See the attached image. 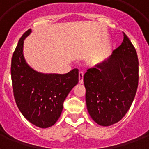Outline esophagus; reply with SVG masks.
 <instances>
[{"label": "esophagus", "mask_w": 149, "mask_h": 149, "mask_svg": "<svg viewBox=\"0 0 149 149\" xmlns=\"http://www.w3.org/2000/svg\"><path fill=\"white\" fill-rule=\"evenodd\" d=\"M79 84H84V72H79Z\"/></svg>", "instance_id": "1"}]
</instances>
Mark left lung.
I'll list each match as a JSON object with an SVG mask.
<instances>
[{
  "mask_svg": "<svg viewBox=\"0 0 149 149\" xmlns=\"http://www.w3.org/2000/svg\"><path fill=\"white\" fill-rule=\"evenodd\" d=\"M139 77L136 50L124 33L121 45L113 54L84 76L86 107L92 119L102 126L121 120L134 100Z\"/></svg>",
  "mask_w": 149,
  "mask_h": 149,
  "instance_id": "8db88e82",
  "label": "left lung"
}]
</instances>
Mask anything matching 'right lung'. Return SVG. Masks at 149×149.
Instances as JSON below:
<instances>
[{"label": "right lung", "mask_w": 149, "mask_h": 149, "mask_svg": "<svg viewBox=\"0 0 149 149\" xmlns=\"http://www.w3.org/2000/svg\"><path fill=\"white\" fill-rule=\"evenodd\" d=\"M23 34L11 58L13 92L17 107L29 122L47 128L58 120L63 102L79 81V70L65 74H44L32 70L23 56L24 39L31 33Z\"/></svg>", "instance_id": "1"}]
</instances>
